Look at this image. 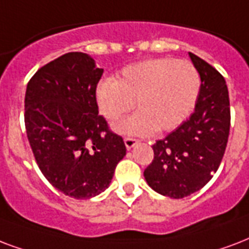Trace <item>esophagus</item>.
<instances>
[{"instance_id":"obj_1","label":"esophagus","mask_w":249,"mask_h":249,"mask_svg":"<svg viewBox=\"0 0 249 249\" xmlns=\"http://www.w3.org/2000/svg\"><path fill=\"white\" fill-rule=\"evenodd\" d=\"M124 142H125V146H126V149L128 150L133 149V147H134V146H137V143H138V141L136 140V138H129V137L125 138Z\"/></svg>"}]
</instances>
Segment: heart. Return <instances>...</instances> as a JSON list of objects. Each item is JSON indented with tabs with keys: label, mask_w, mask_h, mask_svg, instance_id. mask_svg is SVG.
Listing matches in <instances>:
<instances>
[{
	"label": "heart",
	"mask_w": 249,
	"mask_h": 249,
	"mask_svg": "<svg viewBox=\"0 0 249 249\" xmlns=\"http://www.w3.org/2000/svg\"><path fill=\"white\" fill-rule=\"evenodd\" d=\"M201 79L189 61L171 57L149 58L125 66L117 81L103 79L95 89L100 113L113 121L132 111L137 113L115 125L119 133L147 136L170 132L183 123L197 102Z\"/></svg>",
	"instance_id": "heart-1"
}]
</instances>
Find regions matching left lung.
Segmentation results:
<instances>
[{
	"label": "left lung",
	"instance_id": "1",
	"mask_svg": "<svg viewBox=\"0 0 249 249\" xmlns=\"http://www.w3.org/2000/svg\"><path fill=\"white\" fill-rule=\"evenodd\" d=\"M201 78L195 112L153 145L154 159L143 172L155 192L183 198L200 191L217 172L230 133V100L225 78L189 52Z\"/></svg>",
	"mask_w": 249,
	"mask_h": 249
}]
</instances>
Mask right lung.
Masks as SVG:
<instances>
[{"mask_svg": "<svg viewBox=\"0 0 249 249\" xmlns=\"http://www.w3.org/2000/svg\"><path fill=\"white\" fill-rule=\"evenodd\" d=\"M104 70L70 52L37 70L24 96V124L36 163L64 195L86 200L104 192L126 154L95 100Z\"/></svg>", "mask_w": 249, "mask_h": 249, "instance_id": "add662e5", "label": "right lung"}]
</instances>
